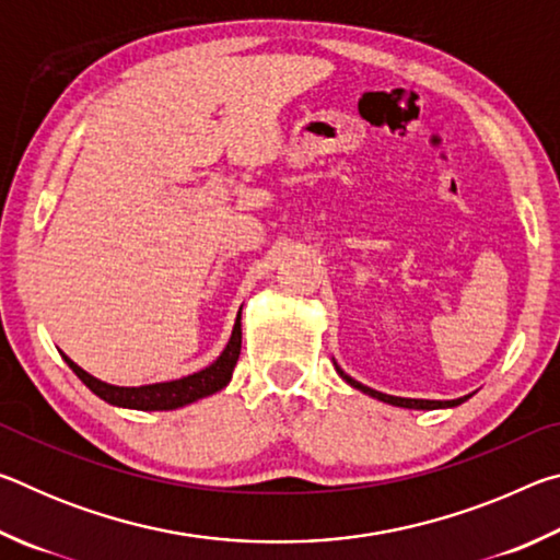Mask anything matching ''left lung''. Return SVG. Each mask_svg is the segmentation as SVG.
I'll return each instance as SVG.
<instances>
[{"mask_svg":"<svg viewBox=\"0 0 560 560\" xmlns=\"http://www.w3.org/2000/svg\"><path fill=\"white\" fill-rule=\"evenodd\" d=\"M334 365H336L338 375L343 377V381H346L350 387H355V390L365 393V395H371V397H375V400H383V402H387V405L407 407V410H440V407H457V405H462L464 400H469V395L457 397V400H412V397H395V395H385V393H377V390H373V387H368V385H363V383L353 381V377H350V375H346L343 371H340L338 363H334Z\"/></svg>","mask_w":560,"mask_h":560,"instance_id":"1","label":"left lung"}]
</instances>
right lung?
<instances>
[{
  "instance_id": "add662e5",
  "label": "right lung",
  "mask_w": 560,
  "mask_h": 560,
  "mask_svg": "<svg viewBox=\"0 0 560 560\" xmlns=\"http://www.w3.org/2000/svg\"><path fill=\"white\" fill-rule=\"evenodd\" d=\"M242 350V316H236V324L232 330V338L222 355L214 360L212 365H207L205 371L192 373L187 377H179V381L170 383H153V385H140V387H118L98 381V377L89 375L83 368L73 363L69 355H63L66 363H69L71 371L81 377V383L89 387L91 393H96L101 400L118 407H130V410H177V407H185L189 402L200 400V397L214 395L217 390L232 381V371L240 360Z\"/></svg>"
}]
</instances>
